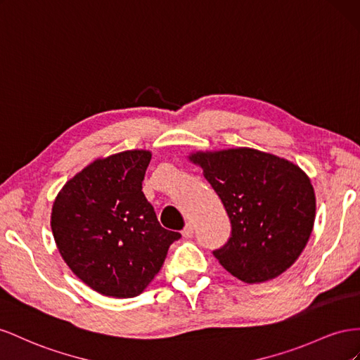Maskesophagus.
I'll use <instances>...</instances> for the list:
<instances>
[{
	"mask_svg": "<svg viewBox=\"0 0 360 360\" xmlns=\"http://www.w3.org/2000/svg\"><path fill=\"white\" fill-rule=\"evenodd\" d=\"M193 232H194V229H193V224H191V223H188V224H186V228L182 229V237H184V238H190L191 235H193Z\"/></svg>",
	"mask_w": 360,
	"mask_h": 360,
	"instance_id": "34e87169",
	"label": "esophagus"
}]
</instances>
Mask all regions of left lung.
I'll list each match as a JSON object with an SVG mask.
<instances>
[{"label":"left lung","instance_id":"1","mask_svg":"<svg viewBox=\"0 0 360 360\" xmlns=\"http://www.w3.org/2000/svg\"><path fill=\"white\" fill-rule=\"evenodd\" d=\"M217 193L231 235L215 258L245 283H259L295 262L311 237L315 193L295 164L249 148L190 157Z\"/></svg>","mask_w":360,"mask_h":360}]
</instances>
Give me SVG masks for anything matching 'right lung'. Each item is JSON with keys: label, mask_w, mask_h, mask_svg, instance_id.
I'll return each instance as SVG.
<instances>
[{"label": "right lung", "mask_w": 360, "mask_h": 360, "mask_svg": "<svg viewBox=\"0 0 360 360\" xmlns=\"http://www.w3.org/2000/svg\"><path fill=\"white\" fill-rule=\"evenodd\" d=\"M148 150L96 160L58 193L51 229L61 258L96 292L129 299L155 277L179 232L164 229L141 191Z\"/></svg>", "instance_id": "1"}]
</instances>
